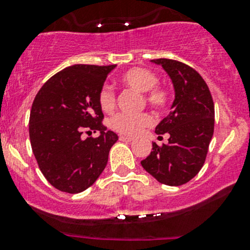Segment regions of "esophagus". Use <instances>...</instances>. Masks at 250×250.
I'll return each instance as SVG.
<instances>
[{
	"label": "esophagus",
	"instance_id": "34e87169",
	"mask_svg": "<svg viewBox=\"0 0 250 250\" xmlns=\"http://www.w3.org/2000/svg\"><path fill=\"white\" fill-rule=\"evenodd\" d=\"M121 141H125V143H130L133 140L132 137H127V135H120Z\"/></svg>",
	"mask_w": 250,
	"mask_h": 250
}]
</instances>
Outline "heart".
<instances>
[{
    "label": "heart",
    "instance_id": "1",
    "mask_svg": "<svg viewBox=\"0 0 250 250\" xmlns=\"http://www.w3.org/2000/svg\"><path fill=\"white\" fill-rule=\"evenodd\" d=\"M121 82L125 87L143 93L146 105L156 111H165L169 106V94L162 85H157L158 77L152 71L141 67H133L121 77ZM97 102L104 112H111L115 107V94L106 85H103L97 94ZM152 123V117L148 113L141 112L137 115L116 113L110 120V127L122 134L135 135L143 128Z\"/></svg>",
    "mask_w": 250,
    "mask_h": 250
}]
</instances>
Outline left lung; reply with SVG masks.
Returning a JSON list of instances; mask_svg holds the SVG:
<instances>
[{"instance_id":"left-lung-1","label":"left lung","mask_w":250,"mask_h":250,"mask_svg":"<svg viewBox=\"0 0 250 250\" xmlns=\"http://www.w3.org/2000/svg\"><path fill=\"white\" fill-rule=\"evenodd\" d=\"M172 80L175 99L172 111L156 127L168 134V144L152 143L141 166L161 184L179 186L190 181L203 167L214 133V103L202 76L188 65L173 59H153Z\"/></svg>"}]
</instances>
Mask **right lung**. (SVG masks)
<instances>
[{
    "mask_svg": "<svg viewBox=\"0 0 250 250\" xmlns=\"http://www.w3.org/2000/svg\"><path fill=\"white\" fill-rule=\"evenodd\" d=\"M116 65H72L42 85L32 103L29 134L32 152L48 183L58 190L78 193L95 183L118 140L103 125L97 94ZM99 131V137L80 138Z\"/></svg>",
    "mask_w": 250,
    "mask_h": 250,
    "instance_id": "add662e5",
    "label": "right lung"
}]
</instances>
